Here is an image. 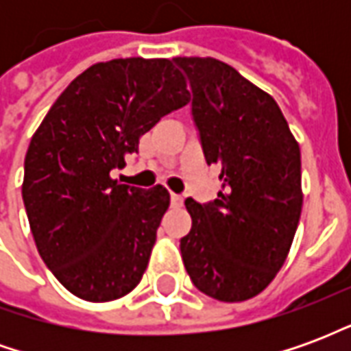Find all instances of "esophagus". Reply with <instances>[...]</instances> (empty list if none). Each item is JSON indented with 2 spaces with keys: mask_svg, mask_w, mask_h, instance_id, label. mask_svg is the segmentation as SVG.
I'll return each instance as SVG.
<instances>
[{
  "mask_svg": "<svg viewBox=\"0 0 351 351\" xmlns=\"http://www.w3.org/2000/svg\"><path fill=\"white\" fill-rule=\"evenodd\" d=\"M182 203H184V199L180 197V195H176V193H171V205L178 208V206H182Z\"/></svg>",
  "mask_w": 351,
  "mask_h": 351,
  "instance_id": "34e87169",
  "label": "esophagus"
}]
</instances>
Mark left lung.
<instances>
[{
	"label": "left lung",
	"instance_id": "obj_1",
	"mask_svg": "<svg viewBox=\"0 0 351 351\" xmlns=\"http://www.w3.org/2000/svg\"><path fill=\"white\" fill-rule=\"evenodd\" d=\"M190 80L191 116L218 199H186L180 252L193 286L239 302L261 293L287 258L302 208L301 150L271 95L214 58H175Z\"/></svg>",
	"mask_w": 351,
	"mask_h": 351
}]
</instances>
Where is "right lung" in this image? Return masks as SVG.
Returning <instances> with one entry per match:
<instances>
[{
    "label": "right lung",
    "mask_w": 351,
    "mask_h": 351,
    "mask_svg": "<svg viewBox=\"0 0 351 351\" xmlns=\"http://www.w3.org/2000/svg\"><path fill=\"white\" fill-rule=\"evenodd\" d=\"M188 101L171 60L120 58L80 73L35 131L22 199L39 256L73 295L114 301L143 278L171 197L163 186L120 184L110 171Z\"/></svg>",
    "instance_id": "right-lung-1"
}]
</instances>
